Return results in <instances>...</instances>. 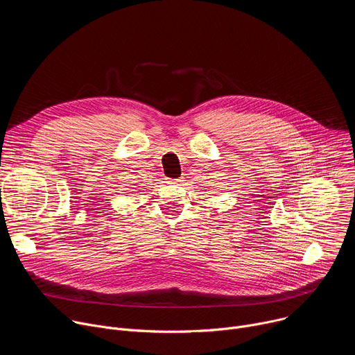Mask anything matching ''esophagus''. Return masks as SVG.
<instances>
[{
  "label": "esophagus",
  "instance_id": "obj_1",
  "mask_svg": "<svg viewBox=\"0 0 355 355\" xmlns=\"http://www.w3.org/2000/svg\"><path fill=\"white\" fill-rule=\"evenodd\" d=\"M167 180H168V181H167L168 184H174V185H181V184H182V181H184L182 178H174V180L167 178Z\"/></svg>",
  "mask_w": 355,
  "mask_h": 355
}]
</instances>
